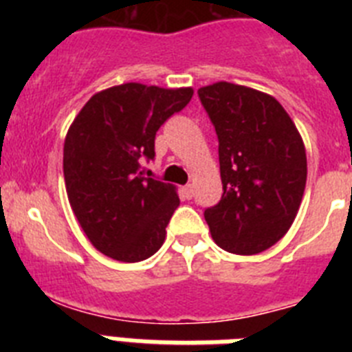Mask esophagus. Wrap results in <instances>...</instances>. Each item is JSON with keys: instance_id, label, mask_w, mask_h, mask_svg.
<instances>
[{"instance_id": "34e87169", "label": "esophagus", "mask_w": 352, "mask_h": 352, "mask_svg": "<svg viewBox=\"0 0 352 352\" xmlns=\"http://www.w3.org/2000/svg\"><path fill=\"white\" fill-rule=\"evenodd\" d=\"M183 194H185L186 199H192V194H194V188H192V185L183 186Z\"/></svg>"}]
</instances>
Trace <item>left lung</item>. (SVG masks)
Segmentation results:
<instances>
[{
    "mask_svg": "<svg viewBox=\"0 0 352 352\" xmlns=\"http://www.w3.org/2000/svg\"><path fill=\"white\" fill-rule=\"evenodd\" d=\"M199 98L219 135L220 203L204 211L223 250L254 256L292 226L307 183L305 144L272 95L239 84H210Z\"/></svg>",
    "mask_w": 352,
    "mask_h": 352,
    "instance_id": "1",
    "label": "left lung"
}]
</instances>
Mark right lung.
<instances>
[{"mask_svg":"<svg viewBox=\"0 0 352 352\" xmlns=\"http://www.w3.org/2000/svg\"><path fill=\"white\" fill-rule=\"evenodd\" d=\"M192 88L126 82L86 102L65 138L63 174L77 222L93 247L121 263L151 257L178 208L176 186L144 178L155 135L190 102Z\"/></svg>","mask_w":352,"mask_h":352,"instance_id":"right-lung-1","label":"right lung"}]
</instances>
